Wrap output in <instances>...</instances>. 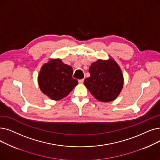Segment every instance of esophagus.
Segmentation results:
<instances>
[{
  "instance_id": "obj_1",
  "label": "esophagus",
  "mask_w": 160,
  "mask_h": 160,
  "mask_svg": "<svg viewBox=\"0 0 160 160\" xmlns=\"http://www.w3.org/2000/svg\"><path fill=\"white\" fill-rule=\"evenodd\" d=\"M84 79H80L78 80V82L80 83V84H83V83H84Z\"/></svg>"
}]
</instances>
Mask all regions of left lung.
<instances>
[{
    "mask_svg": "<svg viewBox=\"0 0 160 160\" xmlns=\"http://www.w3.org/2000/svg\"><path fill=\"white\" fill-rule=\"evenodd\" d=\"M90 76L84 80V85L96 99L107 102L115 100L123 86L121 68L113 58L98 59L91 64Z\"/></svg>",
    "mask_w": 160,
    "mask_h": 160,
    "instance_id": "8db88e82",
    "label": "left lung"
}]
</instances>
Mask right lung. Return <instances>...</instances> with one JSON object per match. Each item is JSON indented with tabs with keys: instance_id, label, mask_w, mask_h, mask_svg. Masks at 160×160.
<instances>
[{
	"instance_id": "right-lung-1",
	"label": "right lung",
	"mask_w": 160,
	"mask_h": 160,
	"mask_svg": "<svg viewBox=\"0 0 160 160\" xmlns=\"http://www.w3.org/2000/svg\"><path fill=\"white\" fill-rule=\"evenodd\" d=\"M72 67L63 63L61 59H50L42 66L39 72V88L52 100L63 99L78 83L72 78Z\"/></svg>"
}]
</instances>
